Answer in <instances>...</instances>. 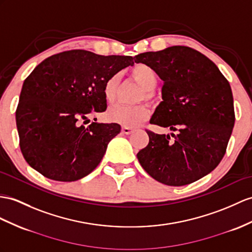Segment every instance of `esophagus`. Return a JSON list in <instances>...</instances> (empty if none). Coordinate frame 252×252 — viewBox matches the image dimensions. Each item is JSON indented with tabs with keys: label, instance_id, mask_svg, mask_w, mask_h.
Segmentation results:
<instances>
[{
	"label": "esophagus",
	"instance_id": "34e87169",
	"mask_svg": "<svg viewBox=\"0 0 252 252\" xmlns=\"http://www.w3.org/2000/svg\"><path fill=\"white\" fill-rule=\"evenodd\" d=\"M122 131H123V133H125V134H130L133 131V128L127 127V126H123L122 127Z\"/></svg>",
	"mask_w": 252,
	"mask_h": 252
}]
</instances>
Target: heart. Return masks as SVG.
<instances>
[{
  "label": "heart",
  "mask_w": 252,
  "mask_h": 252,
  "mask_svg": "<svg viewBox=\"0 0 252 252\" xmlns=\"http://www.w3.org/2000/svg\"><path fill=\"white\" fill-rule=\"evenodd\" d=\"M131 76L143 88V94H141L140 98L145 100L152 101L154 99V93L153 90L156 88L158 83V77L156 71L151 66L139 63L134 65L131 70ZM120 84V76L113 75L109 77L105 84H103L102 93L103 97L108 102L114 101L116 93H118ZM150 111L146 106L138 105V106H123L116 105L110 108L107 112V119L116 124H121L127 127L138 126L149 118Z\"/></svg>",
  "instance_id": "b5f03b06"
}]
</instances>
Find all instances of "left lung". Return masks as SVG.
<instances>
[{
    "label": "left lung",
    "mask_w": 252,
    "mask_h": 252,
    "mask_svg": "<svg viewBox=\"0 0 252 252\" xmlns=\"http://www.w3.org/2000/svg\"><path fill=\"white\" fill-rule=\"evenodd\" d=\"M134 62L151 66L163 81L162 101L150 123L168 127L175 138L146 130L150 141L137 154L140 164L168 186L188 185L211 173L234 127L228 80L204 54L185 46L140 53Z\"/></svg>",
    "instance_id": "obj_1"
}]
</instances>
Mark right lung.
Wrapping results in <instances>:
<instances>
[{
    "instance_id": "1",
    "label": "right lung",
    "mask_w": 252,
    "mask_h": 252,
    "mask_svg": "<svg viewBox=\"0 0 252 252\" xmlns=\"http://www.w3.org/2000/svg\"><path fill=\"white\" fill-rule=\"evenodd\" d=\"M133 65L132 57L64 51L35 67L24 80L16 124L27 162L48 179L75 182L89 175L121 126L90 122L107 109L106 80Z\"/></svg>"
}]
</instances>
